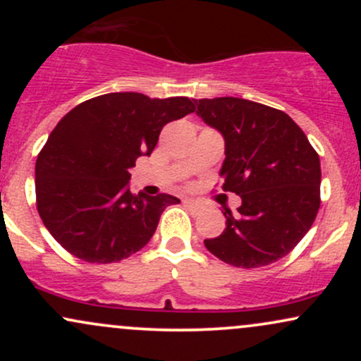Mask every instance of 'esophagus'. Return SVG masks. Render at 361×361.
<instances>
[{
    "instance_id": "obj_1",
    "label": "esophagus",
    "mask_w": 361,
    "mask_h": 361,
    "mask_svg": "<svg viewBox=\"0 0 361 361\" xmlns=\"http://www.w3.org/2000/svg\"><path fill=\"white\" fill-rule=\"evenodd\" d=\"M185 207H186V209L192 210L193 214H198V212H200V207H198L197 204H195L193 200H185Z\"/></svg>"
}]
</instances>
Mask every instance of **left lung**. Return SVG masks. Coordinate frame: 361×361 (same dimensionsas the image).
Instances as JSON below:
<instances>
[{
	"label": "left lung",
	"instance_id": "obj_1",
	"mask_svg": "<svg viewBox=\"0 0 361 361\" xmlns=\"http://www.w3.org/2000/svg\"><path fill=\"white\" fill-rule=\"evenodd\" d=\"M197 103V115L226 140L222 190L239 195L226 209V229L205 239L224 263L258 268L287 256L307 234L321 205V163L302 128L285 111L222 97Z\"/></svg>",
	"mask_w": 361,
	"mask_h": 361
}]
</instances>
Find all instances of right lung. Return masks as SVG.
I'll use <instances>...</instances> for the list:
<instances>
[{"label":"right lung","instance_id":"right-lung-1","mask_svg":"<svg viewBox=\"0 0 361 361\" xmlns=\"http://www.w3.org/2000/svg\"><path fill=\"white\" fill-rule=\"evenodd\" d=\"M186 97L106 93L80 103L35 163L37 210L52 238L82 261L114 263L142 250L178 198L128 188L135 159L154 151L168 122L193 114Z\"/></svg>","mask_w":361,"mask_h":361}]
</instances>
